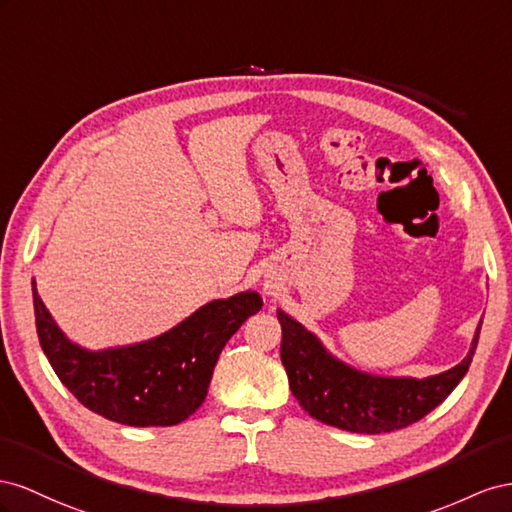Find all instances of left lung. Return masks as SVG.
<instances>
[{"instance_id": "1", "label": "left lung", "mask_w": 512, "mask_h": 512, "mask_svg": "<svg viewBox=\"0 0 512 512\" xmlns=\"http://www.w3.org/2000/svg\"><path fill=\"white\" fill-rule=\"evenodd\" d=\"M276 315L283 330L281 360L289 388L304 412L324 425L369 435L410 427L435 410L470 369L483 326L480 319L470 352L457 367L416 379L371 375L349 367L334 358L300 321L281 309Z\"/></svg>"}]
</instances>
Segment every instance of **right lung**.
Masks as SVG:
<instances>
[{
    "mask_svg": "<svg viewBox=\"0 0 512 512\" xmlns=\"http://www.w3.org/2000/svg\"><path fill=\"white\" fill-rule=\"evenodd\" d=\"M34 313L40 347L79 403L128 427H171L206 401L225 343L261 309L257 291L212 300L150 341L90 352L72 343L40 300Z\"/></svg>",
    "mask_w": 512,
    "mask_h": 512,
    "instance_id": "add662e5",
    "label": "right lung"
}]
</instances>
